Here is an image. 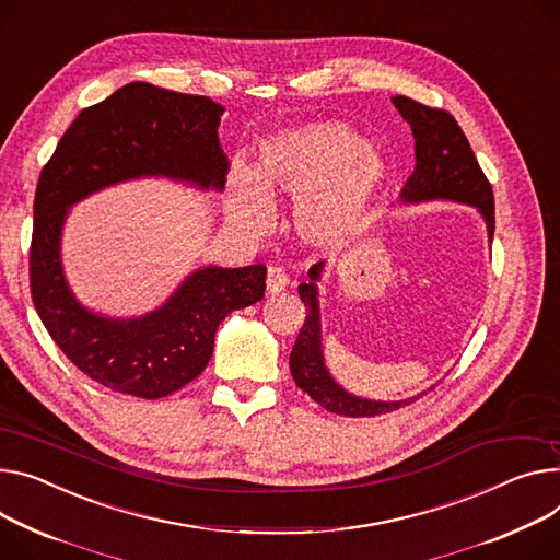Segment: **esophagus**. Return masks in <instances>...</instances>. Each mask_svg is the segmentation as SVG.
Here are the masks:
<instances>
[{"label": "esophagus", "mask_w": 560, "mask_h": 560, "mask_svg": "<svg viewBox=\"0 0 560 560\" xmlns=\"http://www.w3.org/2000/svg\"><path fill=\"white\" fill-rule=\"evenodd\" d=\"M287 284H289V278L284 276V271L278 269V267H269V271H267V291L269 293H280V291H284Z\"/></svg>", "instance_id": "esophagus-1"}]
</instances>
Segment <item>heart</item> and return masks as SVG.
<instances>
[{
  "mask_svg": "<svg viewBox=\"0 0 560 560\" xmlns=\"http://www.w3.org/2000/svg\"><path fill=\"white\" fill-rule=\"evenodd\" d=\"M385 161L342 120L284 127L260 143L257 172H231L229 214L244 233L265 235L278 197L295 203L293 229L310 248L348 244L365 222L385 182Z\"/></svg>",
  "mask_w": 560,
  "mask_h": 560,
  "instance_id": "obj_1",
  "label": "heart"
}]
</instances>
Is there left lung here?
<instances>
[{"mask_svg":"<svg viewBox=\"0 0 560 560\" xmlns=\"http://www.w3.org/2000/svg\"><path fill=\"white\" fill-rule=\"evenodd\" d=\"M393 103L404 116V120H408L415 137V170L406 186L401 188V203H423L444 199L478 208L487 224L491 244L495 231L493 190L457 120L444 109L425 107L408 96H395ZM323 269L325 262H316L307 273L310 278L298 287L300 300H303L307 307V318L303 327H300L295 346L289 357L291 376L298 388L305 390L316 404H320L329 412L342 417H374L383 412H393L425 395L421 393L417 397L399 401L363 399L348 393L329 374L323 354V327L318 303V282L323 278Z\"/></svg>","mask_w":560,"mask_h":560,"instance_id":"obj_1","label":"left lung"}]
</instances>
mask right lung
<instances>
[{
	"instance_id": "add662e5",
	"label": "right lung",
	"mask_w": 560,
	"mask_h": 560,
	"mask_svg": "<svg viewBox=\"0 0 560 560\" xmlns=\"http://www.w3.org/2000/svg\"><path fill=\"white\" fill-rule=\"evenodd\" d=\"M224 107L206 96L130 82L82 109L42 167L33 201L31 295L65 357L109 390L167 397L203 372L214 331L265 298L267 267L195 269L156 310L114 318L84 307L62 267V229L73 203L143 177L222 192L229 156L218 137Z\"/></svg>"
}]
</instances>
